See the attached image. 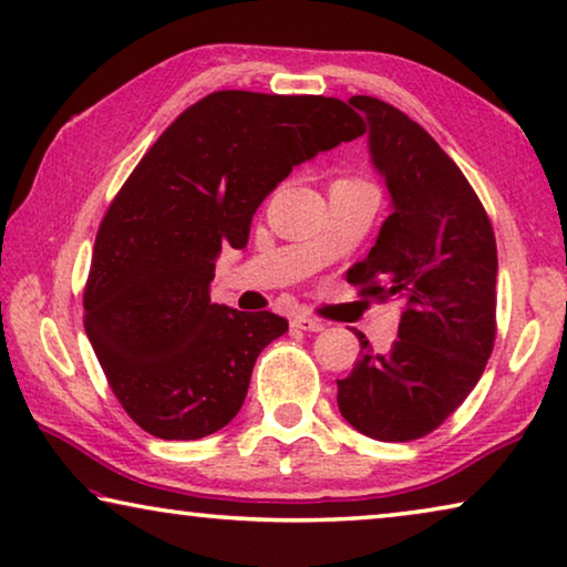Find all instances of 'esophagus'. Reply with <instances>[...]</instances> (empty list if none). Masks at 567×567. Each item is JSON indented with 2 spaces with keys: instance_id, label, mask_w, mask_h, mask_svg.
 Returning a JSON list of instances; mask_svg holds the SVG:
<instances>
[{
  "instance_id": "esophagus-1",
  "label": "esophagus",
  "mask_w": 567,
  "mask_h": 567,
  "mask_svg": "<svg viewBox=\"0 0 567 567\" xmlns=\"http://www.w3.org/2000/svg\"><path fill=\"white\" fill-rule=\"evenodd\" d=\"M292 328H300V331H310V333H318V331H323V323H320L318 318H312V316H308V312H298V316L292 318Z\"/></svg>"
}]
</instances>
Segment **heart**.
<instances>
[{
  "instance_id": "1",
  "label": "heart",
  "mask_w": 567,
  "mask_h": 567,
  "mask_svg": "<svg viewBox=\"0 0 567 567\" xmlns=\"http://www.w3.org/2000/svg\"><path fill=\"white\" fill-rule=\"evenodd\" d=\"M338 183H364V181H357V177H341V181H336V185Z\"/></svg>"
}]
</instances>
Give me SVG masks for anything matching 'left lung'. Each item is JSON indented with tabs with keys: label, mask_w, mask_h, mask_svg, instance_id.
<instances>
[{
	"label": "left lung",
	"mask_w": 567,
	"mask_h": 567,
	"mask_svg": "<svg viewBox=\"0 0 567 567\" xmlns=\"http://www.w3.org/2000/svg\"><path fill=\"white\" fill-rule=\"evenodd\" d=\"M349 104L367 114L371 163L394 210L346 280L404 310L386 353L357 333L359 361L336 382L338 410L374 441L408 443L461 408L492 357L496 239L466 175L417 122L374 96Z\"/></svg>",
	"instance_id": "1"
}]
</instances>
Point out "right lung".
I'll list each match as a JSON object with an SVG mask.
<instances>
[{"label": "right lung", "mask_w": 567, "mask_h": 567, "mask_svg": "<svg viewBox=\"0 0 567 567\" xmlns=\"http://www.w3.org/2000/svg\"><path fill=\"white\" fill-rule=\"evenodd\" d=\"M367 132L341 99L216 91L147 150L99 226L83 326L116 400L163 441H198L241 410L251 369L287 331L275 312L210 302L221 247L295 165Z\"/></svg>", "instance_id": "add662e5"}]
</instances>
